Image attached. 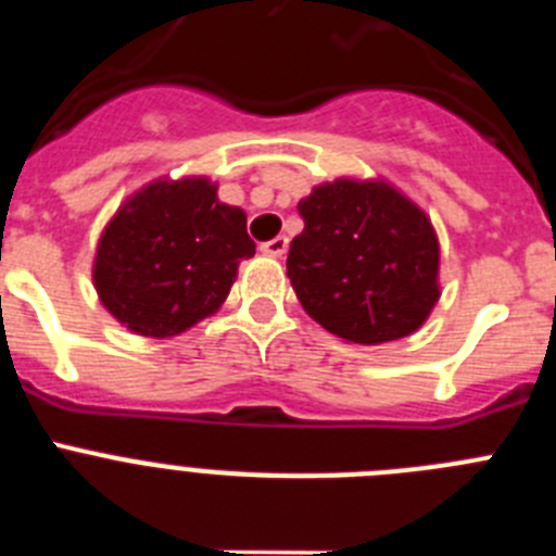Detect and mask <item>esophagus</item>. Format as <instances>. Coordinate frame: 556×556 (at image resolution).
Returning a JSON list of instances; mask_svg holds the SVG:
<instances>
[{"label": "esophagus", "instance_id": "esophagus-1", "mask_svg": "<svg viewBox=\"0 0 556 556\" xmlns=\"http://www.w3.org/2000/svg\"><path fill=\"white\" fill-rule=\"evenodd\" d=\"M287 248H289L287 236H275V239H269V242L262 244V253L273 255V258H283V255H287Z\"/></svg>", "mask_w": 556, "mask_h": 556}]
</instances>
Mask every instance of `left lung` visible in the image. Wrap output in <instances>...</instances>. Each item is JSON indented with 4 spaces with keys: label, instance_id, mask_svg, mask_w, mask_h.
Here are the masks:
<instances>
[{
    "label": "left lung",
    "instance_id": "obj_1",
    "mask_svg": "<svg viewBox=\"0 0 556 556\" xmlns=\"http://www.w3.org/2000/svg\"><path fill=\"white\" fill-rule=\"evenodd\" d=\"M287 275L326 331L381 345L409 337L440 301V242L420 205L384 180L339 178L298 203Z\"/></svg>",
    "mask_w": 556,
    "mask_h": 556
}]
</instances>
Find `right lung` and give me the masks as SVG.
<instances>
[{
	"mask_svg": "<svg viewBox=\"0 0 556 556\" xmlns=\"http://www.w3.org/2000/svg\"><path fill=\"white\" fill-rule=\"evenodd\" d=\"M255 253L248 214L219 203L208 178L152 180L105 225L94 255L102 306L132 333L178 337L228 298Z\"/></svg>",
	"mask_w": 556,
	"mask_h": 556,
	"instance_id": "1",
	"label": "right lung"
}]
</instances>
